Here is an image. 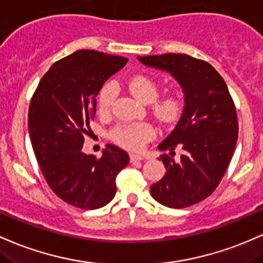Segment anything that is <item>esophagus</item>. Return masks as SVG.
I'll list each match as a JSON object with an SVG mask.
<instances>
[{
    "mask_svg": "<svg viewBox=\"0 0 263 263\" xmlns=\"http://www.w3.org/2000/svg\"><path fill=\"white\" fill-rule=\"evenodd\" d=\"M143 157L140 155H135V154H131L129 155V162L131 163H135V162H138V161H142Z\"/></svg>",
    "mask_w": 263,
    "mask_h": 263,
    "instance_id": "obj_1",
    "label": "esophagus"
}]
</instances>
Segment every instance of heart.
<instances>
[{
  "instance_id": "obj_1",
  "label": "heart",
  "mask_w": 263,
  "mask_h": 263,
  "mask_svg": "<svg viewBox=\"0 0 263 263\" xmlns=\"http://www.w3.org/2000/svg\"><path fill=\"white\" fill-rule=\"evenodd\" d=\"M128 89L143 102H152L155 116L162 123H171L180 117L182 112L183 101L178 93H171L162 99H155L160 93V86L157 81L148 74L138 73L127 81ZM117 86L114 82H107L102 86L97 97V105L101 114H108L112 109L117 97ZM155 136V128L147 122L121 123L111 131V138L123 148L131 151H140L145 147L146 142Z\"/></svg>"
}]
</instances>
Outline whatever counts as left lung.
<instances>
[{
  "label": "left lung",
  "mask_w": 263,
  "mask_h": 263,
  "mask_svg": "<svg viewBox=\"0 0 263 263\" xmlns=\"http://www.w3.org/2000/svg\"><path fill=\"white\" fill-rule=\"evenodd\" d=\"M143 65L164 70L182 86L183 114L174 131L160 143L161 151L180 161L161 156L166 174L151 186V195L161 204L184 209L203 201L215 191L227 171L238 137L235 103L226 82L203 60L184 53L138 57Z\"/></svg>",
  "instance_id": "1"
}]
</instances>
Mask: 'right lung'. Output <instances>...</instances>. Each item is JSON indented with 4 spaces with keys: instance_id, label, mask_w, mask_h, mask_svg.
<instances>
[{
    "instance_id": "add662e5",
    "label": "right lung",
    "mask_w": 263,
    "mask_h": 263,
    "mask_svg": "<svg viewBox=\"0 0 263 263\" xmlns=\"http://www.w3.org/2000/svg\"><path fill=\"white\" fill-rule=\"evenodd\" d=\"M126 62L103 52L76 51L51 66L31 99L28 132L40 170L54 195L71 206L107 204L116 195V176L129 161L115 145L106 146L100 158L82 152L97 95Z\"/></svg>"
}]
</instances>
